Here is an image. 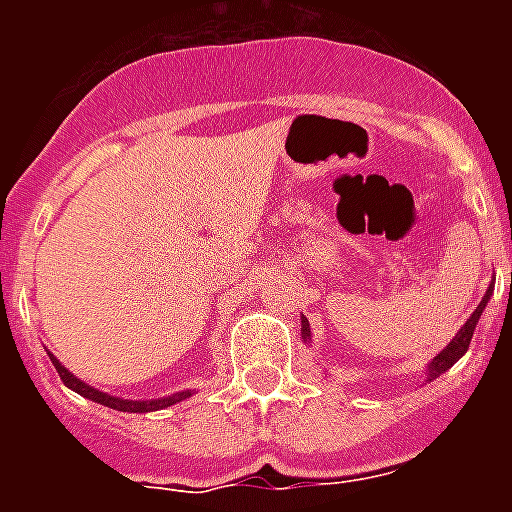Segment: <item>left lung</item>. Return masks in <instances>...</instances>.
Returning a JSON list of instances; mask_svg holds the SVG:
<instances>
[{
	"label": "left lung",
	"instance_id": "8db88e82",
	"mask_svg": "<svg viewBox=\"0 0 512 512\" xmlns=\"http://www.w3.org/2000/svg\"><path fill=\"white\" fill-rule=\"evenodd\" d=\"M490 295H492V289H487V295L482 297L479 307L472 312V318H469L467 323H464V328L456 333L454 341H451L449 346L443 348L441 354H438L436 359L431 361V366H428V382H431V379H436V377H441L446 369H451V366H454L456 361L461 359V356L467 354V348H469V343H472V336H474V328H477V323H479V315H482V310L487 307V300H490ZM302 338H310V323H307V318H302Z\"/></svg>",
	"mask_w": 512,
	"mask_h": 512
}]
</instances>
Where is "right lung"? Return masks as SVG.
<instances>
[{
	"label": "right lung",
	"instance_id": "add662e5",
	"mask_svg": "<svg viewBox=\"0 0 512 512\" xmlns=\"http://www.w3.org/2000/svg\"><path fill=\"white\" fill-rule=\"evenodd\" d=\"M51 356L53 366H56L58 377H61V382L69 387V390L79 392L81 397H87V400H94L99 402V405H104V408H112V410H122V413H153V410H164L169 408V405H176V402L187 400L192 392H176V395L171 397H164V400H120V397H112V395H104V392L94 390V387H89V384H84L81 379H76L74 374L66 369V366H61V361L56 359L53 354Z\"/></svg>",
	"mask_w": 512,
	"mask_h": 512
}]
</instances>
